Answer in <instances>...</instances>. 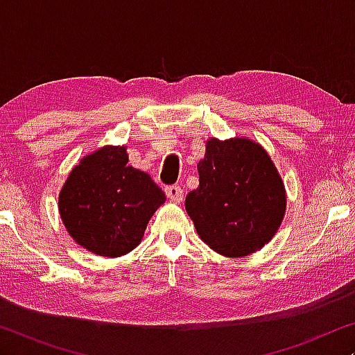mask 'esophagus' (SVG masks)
Segmentation results:
<instances>
[{
  "label": "esophagus",
  "mask_w": 355,
  "mask_h": 355,
  "mask_svg": "<svg viewBox=\"0 0 355 355\" xmlns=\"http://www.w3.org/2000/svg\"><path fill=\"white\" fill-rule=\"evenodd\" d=\"M166 196L174 202H182L184 191L179 186H168L166 187Z\"/></svg>",
  "instance_id": "esophagus-1"
}]
</instances>
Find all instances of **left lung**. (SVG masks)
Masks as SVG:
<instances>
[{
  "mask_svg": "<svg viewBox=\"0 0 355 355\" xmlns=\"http://www.w3.org/2000/svg\"><path fill=\"white\" fill-rule=\"evenodd\" d=\"M197 169L186 210L200 239L231 259L268 244L284 218L286 189L266 150L250 139L211 137Z\"/></svg>",
  "mask_w": 355,
  "mask_h": 355,
  "instance_id": "8db88e82",
  "label": "left lung"
}]
</instances>
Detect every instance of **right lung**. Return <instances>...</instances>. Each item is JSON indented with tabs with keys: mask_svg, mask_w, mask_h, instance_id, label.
Wrapping results in <instances>:
<instances>
[{
	"mask_svg": "<svg viewBox=\"0 0 355 355\" xmlns=\"http://www.w3.org/2000/svg\"><path fill=\"white\" fill-rule=\"evenodd\" d=\"M128 162L125 147H101L76 164L60 192L67 232L95 255L119 257L137 247L166 200L152 178Z\"/></svg>",
	"mask_w": 355,
	"mask_h": 355,
	"instance_id": "1",
	"label": "right lung"
}]
</instances>
